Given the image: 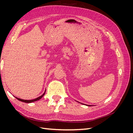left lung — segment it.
Segmentation results:
<instances>
[{"mask_svg":"<svg viewBox=\"0 0 133 133\" xmlns=\"http://www.w3.org/2000/svg\"><path fill=\"white\" fill-rule=\"evenodd\" d=\"M88 106H89V105H88Z\"/></svg>","mask_w":133,"mask_h":133,"instance_id":"8db88e82","label":"left lung"}]
</instances>
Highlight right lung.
<instances>
[{"label": "right lung", "mask_w": 133, "mask_h": 133, "mask_svg": "<svg viewBox=\"0 0 133 133\" xmlns=\"http://www.w3.org/2000/svg\"><path fill=\"white\" fill-rule=\"evenodd\" d=\"M45 91H46V89H45V91H44V92L43 93V94H42L41 96H39V97H38L37 98L34 99H32V100H24V99H22L18 98H17V97H15V98H17L18 100H19V101H21V102H24V103H33V102H36V101H37V100H39L41 99L43 97V96L44 95V94H45Z\"/></svg>", "instance_id": "right-lung-1"}]
</instances>
